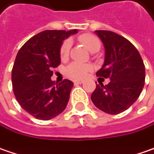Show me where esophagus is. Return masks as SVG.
Instances as JSON below:
<instances>
[{
  "instance_id": "34e87169",
  "label": "esophagus",
  "mask_w": 154,
  "mask_h": 154,
  "mask_svg": "<svg viewBox=\"0 0 154 154\" xmlns=\"http://www.w3.org/2000/svg\"><path fill=\"white\" fill-rule=\"evenodd\" d=\"M73 82L75 83V84H82V83L84 82V81H82V80H77V81H74Z\"/></svg>"
}]
</instances>
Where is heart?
Returning a JSON list of instances; mask_svg holds the SVG:
<instances>
[{
    "mask_svg": "<svg viewBox=\"0 0 154 154\" xmlns=\"http://www.w3.org/2000/svg\"><path fill=\"white\" fill-rule=\"evenodd\" d=\"M79 40L82 43L83 45L87 47V49L89 50L90 51H93L94 50H99L101 47V42L99 38L90 33H85L79 37ZM71 47V42L69 39L65 40L60 46V54L61 59H66L68 54ZM91 70V66L84 63L80 62H72L69 64L66 70L65 73L67 77L72 79H82L84 78L88 71Z\"/></svg>",
    "mask_w": 154,
    "mask_h": 154,
    "instance_id": "obj_1",
    "label": "heart"
}]
</instances>
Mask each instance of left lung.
I'll return each mask as SVG.
<instances>
[{
  "label": "left lung",
  "instance_id": "left-lung-1",
  "mask_svg": "<svg viewBox=\"0 0 154 154\" xmlns=\"http://www.w3.org/2000/svg\"><path fill=\"white\" fill-rule=\"evenodd\" d=\"M103 44L104 64L96 75L109 78L107 85L96 84L93 103L108 114H119L133 104L145 85L146 71L136 47L125 38L109 30H95Z\"/></svg>",
  "mask_w": 154,
  "mask_h": 154
}]
</instances>
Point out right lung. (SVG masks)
<instances>
[{
    "mask_svg": "<svg viewBox=\"0 0 154 154\" xmlns=\"http://www.w3.org/2000/svg\"><path fill=\"white\" fill-rule=\"evenodd\" d=\"M72 30H44L21 47L12 69V86L20 106L37 119L49 120L64 111L73 83L51 80L52 69L60 64L62 42Z\"/></svg>",
    "mask_w": 154,
    "mask_h": 154,
    "instance_id": "obj_1",
    "label": "right lung"
}]
</instances>
